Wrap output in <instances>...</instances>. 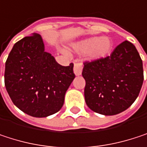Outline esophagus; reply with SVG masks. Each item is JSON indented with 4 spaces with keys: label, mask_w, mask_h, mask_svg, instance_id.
<instances>
[{
    "label": "esophagus",
    "mask_w": 147,
    "mask_h": 147,
    "mask_svg": "<svg viewBox=\"0 0 147 147\" xmlns=\"http://www.w3.org/2000/svg\"><path fill=\"white\" fill-rule=\"evenodd\" d=\"M82 63H76L74 65V73L76 76H80L82 74Z\"/></svg>",
    "instance_id": "1"
}]
</instances>
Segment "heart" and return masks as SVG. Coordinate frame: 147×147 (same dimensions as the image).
<instances>
[{
    "label": "heart",
    "instance_id": "heart-1",
    "mask_svg": "<svg viewBox=\"0 0 147 147\" xmlns=\"http://www.w3.org/2000/svg\"><path fill=\"white\" fill-rule=\"evenodd\" d=\"M76 48L82 53H88L93 59H100L106 56L112 48V42L107 36L90 37L80 42Z\"/></svg>",
    "mask_w": 147,
    "mask_h": 147
}]
</instances>
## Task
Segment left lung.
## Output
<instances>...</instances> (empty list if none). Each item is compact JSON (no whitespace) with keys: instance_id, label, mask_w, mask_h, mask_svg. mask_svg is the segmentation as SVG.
<instances>
[{"instance_id":"8db88e82","label":"left lung","mask_w":147,"mask_h":147,"mask_svg":"<svg viewBox=\"0 0 147 147\" xmlns=\"http://www.w3.org/2000/svg\"><path fill=\"white\" fill-rule=\"evenodd\" d=\"M83 65L85 101L92 111L105 116L117 115L135 101L144 74L141 58L131 42L124 41L110 56Z\"/></svg>"}]
</instances>
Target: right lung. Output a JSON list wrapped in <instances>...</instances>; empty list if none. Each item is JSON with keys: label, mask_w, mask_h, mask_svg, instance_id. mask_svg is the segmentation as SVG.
<instances>
[{"label": "right lung", "mask_w": 147, "mask_h": 147, "mask_svg": "<svg viewBox=\"0 0 147 147\" xmlns=\"http://www.w3.org/2000/svg\"><path fill=\"white\" fill-rule=\"evenodd\" d=\"M74 65L62 66L44 51L40 35L33 33L16 42L5 66L6 89L15 105L35 117H46L63 106L75 78Z\"/></svg>", "instance_id": "right-lung-1"}]
</instances>
